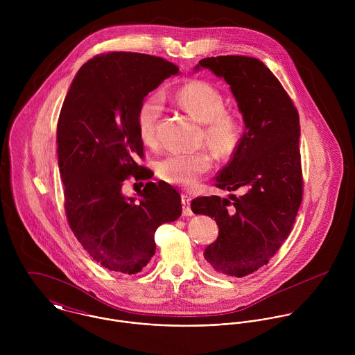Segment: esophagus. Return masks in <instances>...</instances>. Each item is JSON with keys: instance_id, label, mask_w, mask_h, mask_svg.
<instances>
[{"instance_id": "1", "label": "esophagus", "mask_w": 355, "mask_h": 355, "mask_svg": "<svg viewBox=\"0 0 355 355\" xmlns=\"http://www.w3.org/2000/svg\"><path fill=\"white\" fill-rule=\"evenodd\" d=\"M191 198L187 194L182 196V205H183V216H193V210H191Z\"/></svg>"}]
</instances>
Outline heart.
Masks as SVG:
<instances>
[{
	"mask_svg": "<svg viewBox=\"0 0 355 355\" xmlns=\"http://www.w3.org/2000/svg\"><path fill=\"white\" fill-rule=\"evenodd\" d=\"M176 102L196 120L203 123L206 142L220 155L234 152L242 137V120L225 110L223 93L205 80H193L178 89ZM164 112V100L159 94H150L141 102L137 112V127L141 141L152 146L157 141V125ZM213 159L206 150L172 152L157 165L158 175L166 183L193 187L211 168Z\"/></svg>",
	"mask_w": 355,
	"mask_h": 355,
	"instance_id": "1",
	"label": "heart"
}]
</instances>
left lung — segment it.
Returning <instances> with one entry per match:
<instances>
[{
	"label": "left lung",
	"mask_w": 355,
	"mask_h": 355,
	"mask_svg": "<svg viewBox=\"0 0 355 355\" xmlns=\"http://www.w3.org/2000/svg\"><path fill=\"white\" fill-rule=\"evenodd\" d=\"M223 78L243 114L246 131L214 186L242 191L231 200H193L196 214L214 217L218 238L205 250L221 275L243 277L266 265L293 231L304 196L300 114L279 79L259 60L217 55L200 61Z\"/></svg>",
	"instance_id": "left-lung-1"
}]
</instances>
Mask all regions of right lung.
<instances>
[{
    "mask_svg": "<svg viewBox=\"0 0 355 355\" xmlns=\"http://www.w3.org/2000/svg\"><path fill=\"white\" fill-rule=\"evenodd\" d=\"M178 72L176 64L150 54L102 53L82 65L61 106L57 153L67 221L83 249L109 270L141 272L155 253V230L182 214L180 194L165 182L146 183L137 191L139 201L121 190L131 178L153 176L139 164L145 154L137 112Z\"/></svg>",
    "mask_w": 355,
    "mask_h": 355,
    "instance_id": "right-lung-1",
    "label": "right lung"
}]
</instances>
